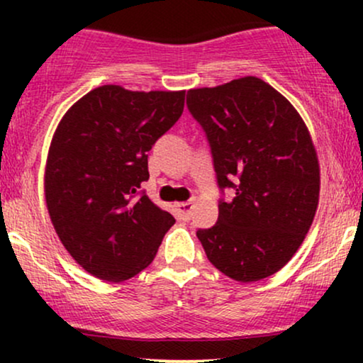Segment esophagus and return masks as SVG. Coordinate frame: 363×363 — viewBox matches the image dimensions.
Wrapping results in <instances>:
<instances>
[{"instance_id": "obj_1", "label": "esophagus", "mask_w": 363, "mask_h": 363, "mask_svg": "<svg viewBox=\"0 0 363 363\" xmlns=\"http://www.w3.org/2000/svg\"><path fill=\"white\" fill-rule=\"evenodd\" d=\"M194 203L193 201H182V203H176V213L181 220H189L191 213H193Z\"/></svg>"}]
</instances>
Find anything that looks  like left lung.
Listing matches in <instances>:
<instances>
[{
  "label": "left lung",
  "instance_id": "8db88e82",
  "mask_svg": "<svg viewBox=\"0 0 363 363\" xmlns=\"http://www.w3.org/2000/svg\"><path fill=\"white\" fill-rule=\"evenodd\" d=\"M205 129L220 189L218 222L196 232L228 278L257 281L280 272L309 232L319 203V160L297 109L256 77L187 91Z\"/></svg>",
  "mask_w": 363,
  "mask_h": 363
}]
</instances>
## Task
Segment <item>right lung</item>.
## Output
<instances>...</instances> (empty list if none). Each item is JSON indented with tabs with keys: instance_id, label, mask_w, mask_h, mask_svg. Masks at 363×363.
Wrapping results in <instances>:
<instances>
[{
	"instance_id": "add662e5",
	"label": "right lung",
	"mask_w": 363,
	"mask_h": 363,
	"mask_svg": "<svg viewBox=\"0 0 363 363\" xmlns=\"http://www.w3.org/2000/svg\"><path fill=\"white\" fill-rule=\"evenodd\" d=\"M186 90L94 89L66 111L49 147L45 206L65 249L86 273L119 283L153 261L174 216L141 184L148 152L184 111Z\"/></svg>"
}]
</instances>
